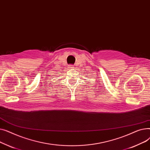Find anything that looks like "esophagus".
I'll return each mask as SVG.
<instances>
[{
  "label": "esophagus",
  "instance_id": "34e87169",
  "mask_svg": "<svg viewBox=\"0 0 150 150\" xmlns=\"http://www.w3.org/2000/svg\"><path fill=\"white\" fill-rule=\"evenodd\" d=\"M69 69H73V68H74V67L72 66V65H70V66H69Z\"/></svg>",
  "mask_w": 150,
  "mask_h": 150
}]
</instances>
